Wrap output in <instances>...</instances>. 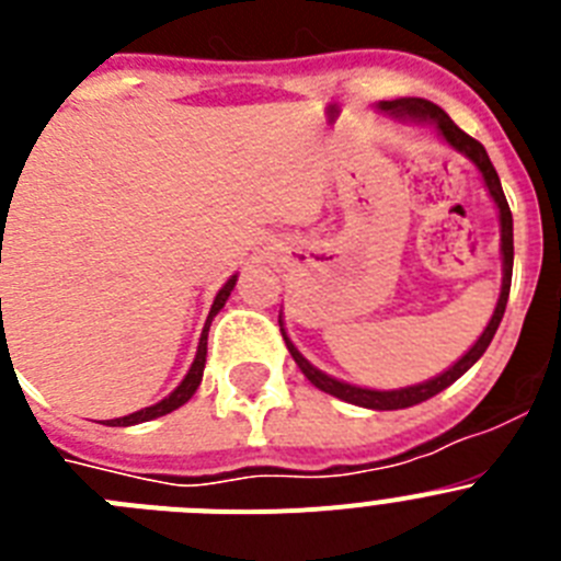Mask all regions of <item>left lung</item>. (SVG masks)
Listing matches in <instances>:
<instances>
[{
	"label": "left lung",
	"instance_id": "left-lung-1",
	"mask_svg": "<svg viewBox=\"0 0 561 561\" xmlns=\"http://www.w3.org/2000/svg\"><path fill=\"white\" fill-rule=\"evenodd\" d=\"M379 112H385L388 117L401 123H421V126H435L440 134V140L453 146L455 151L463 153L466 160L472 162L474 168L480 171L483 176V185L492 196L494 207H497V216H500V255H503V286H500V297H497V306H494V314L489 320V325L483 329V334L474 340V345L460 356L455 365H449L444 374L433 376L427 381H419V385H408V388H396V390H370V388H359V385H348V381L334 379V376L323 374L320 368H314L309 359H306L300 351L295 348V342L289 340L284 329V317L277 320L280 323V334L286 340V348H289L291 359L297 362V368L304 370L306 379L320 388L323 393L336 396V399L348 401V404H356V408H368V410H404V408H413V404H421V401L433 399L435 393L440 390H447L453 381H458L466 370L472 368L474 362L485 354L489 348V342L494 340L497 334V325L505 314V304H508V289H512V270H514V221H512V210H508V202H505V193L503 185H500V176L494 171L492 160H489V153L485 148L480 146L478 140H472L469 134L460 131L453 121H449V114L444 112L440 106L435 103L424 101V98H399V101H381L379 103Z\"/></svg>",
	"mask_w": 561,
	"mask_h": 561
}]
</instances>
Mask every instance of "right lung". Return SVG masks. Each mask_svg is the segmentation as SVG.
Wrapping results in <instances>:
<instances>
[{"instance_id": "obj_1", "label": "right lung", "mask_w": 561, "mask_h": 561, "mask_svg": "<svg viewBox=\"0 0 561 561\" xmlns=\"http://www.w3.org/2000/svg\"><path fill=\"white\" fill-rule=\"evenodd\" d=\"M236 280H238V275H232L230 280H227V284L219 289L216 300H213L210 314H207V323H205V329H202V336H199V348H196V359H193V365H191V370H187V374H185V379H182L180 385H176V390H173V393H168L162 401H157V404H151V408H142V410H137V413H131V415H123V419H112V421H108V427H131V424H142V421L160 419V415H168V413H173V410H176V408H182V404H185V401L191 399V396L196 393V390H199L202 374H205V362H207V331H210L213 317H216L221 309H225L227 297H230V291H232V286H236ZM0 304H2V300H0Z\"/></svg>"}]
</instances>
